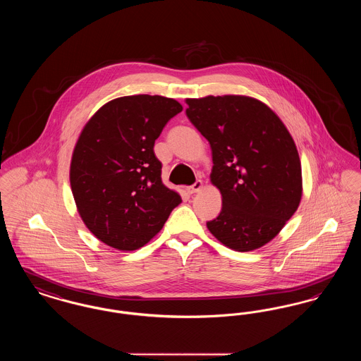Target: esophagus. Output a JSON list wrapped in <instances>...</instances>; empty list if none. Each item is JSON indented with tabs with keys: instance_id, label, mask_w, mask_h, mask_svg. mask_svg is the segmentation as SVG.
I'll return each instance as SVG.
<instances>
[{
	"instance_id": "obj_1",
	"label": "esophagus",
	"mask_w": 361,
	"mask_h": 361,
	"mask_svg": "<svg viewBox=\"0 0 361 361\" xmlns=\"http://www.w3.org/2000/svg\"><path fill=\"white\" fill-rule=\"evenodd\" d=\"M203 185H204V184H203V181H202V180H197V181H196V183H195L193 185H190V187H188V188H187V190H188V193H190V195H192V193H196V192L202 190V188H203Z\"/></svg>"
}]
</instances>
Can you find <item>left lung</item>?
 I'll return each instance as SVG.
<instances>
[{
  "mask_svg": "<svg viewBox=\"0 0 361 361\" xmlns=\"http://www.w3.org/2000/svg\"><path fill=\"white\" fill-rule=\"evenodd\" d=\"M187 116L209 142L222 211L209 233L235 252L275 238L298 209L302 165L290 131L257 99L240 94L187 99Z\"/></svg>",
  "mask_w": 361,
  "mask_h": 361,
  "instance_id": "obj_1",
  "label": "left lung"
}]
</instances>
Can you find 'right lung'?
<instances>
[{
  "mask_svg": "<svg viewBox=\"0 0 361 361\" xmlns=\"http://www.w3.org/2000/svg\"><path fill=\"white\" fill-rule=\"evenodd\" d=\"M183 105L164 96L111 100L87 121L74 146L70 187L89 231L105 245L137 250L161 231L181 197L161 180L154 142Z\"/></svg>",
  "mask_w": 361,
  "mask_h": 361,
  "instance_id": "add662e5",
  "label": "right lung"
}]
</instances>
